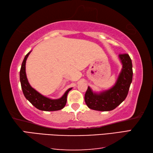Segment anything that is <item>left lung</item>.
<instances>
[{
  "label": "left lung",
  "instance_id": "1",
  "mask_svg": "<svg viewBox=\"0 0 153 153\" xmlns=\"http://www.w3.org/2000/svg\"><path fill=\"white\" fill-rule=\"evenodd\" d=\"M119 58L122 69L113 87L100 92H93L88 87L84 99L88 108L100 111H112L126 99L132 82V63L128 54H121Z\"/></svg>",
  "mask_w": 153,
  "mask_h": 153
}]
</instances>
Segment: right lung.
<instances>
[{"instance_id": "add662e5", "label": "right lung", "mask_w": 153, "mask_h": 153, "mask_svg": "<svg viewBox=\"0 0 153 153\" xmlns=\"http://www.w3.org/2000/svg\"><path fill=\"white\" fill-rule=\"evenodd\" d=\"M31 51L25 55L19 72L21 86L25 97L32 103V105L41 111H54L62 109L66 105L67 94L72 89V88L67 90L64 94L58 99H51L46 97L33 88L28 82L26 72H25V63Z\"/></svg>"}]
</instances>
